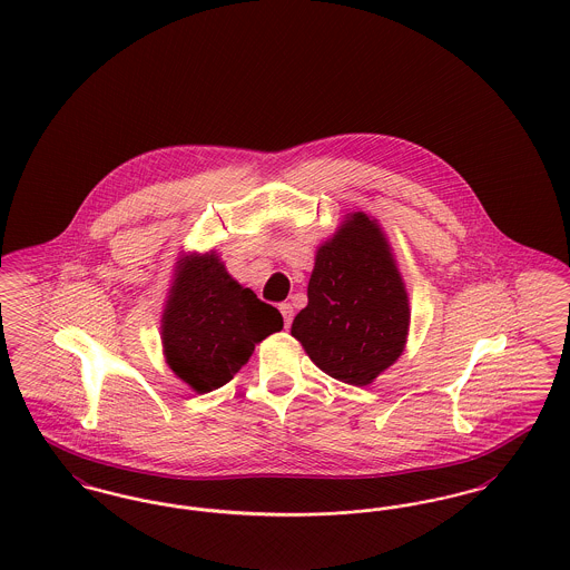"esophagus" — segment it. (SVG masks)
Instances as JSON below:
<instances>
[{
  "label": "esophagus",
  "mask_w": 570,
  "mask_h": 570,
  "mask_svg": "<svg viewBox=\"0 0 570 570\" xmlns=\"http://www.w3.org/2000/svg\"><path fill=\"white\" fill-rule=\"evenodd\" d=\"M279 312H282V316H284V325H286V327H291L293 316H295L293 305H291V303H282V305H279Z\"/></svg>",
  "instance_id": "esophagus-1"
}]
</instances>
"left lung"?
<instances>
[{"mask_svg": "<svg viewBox=\"0 0 570 570\" xmlns=\"http://www.w3.org/2000/svg\"><path fill=\"white\" fill-rule=\"evenodd\" d=\"M409 323V295L387 236L366 213H348L316 249L307 305L291 334L325 374L364 387L396 364Z\"/></svg>", "mask_w": 570, "mask_h": 570, "instance_id": "1", "label": "left lung"}]
</instances>
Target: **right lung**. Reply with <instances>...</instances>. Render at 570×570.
<instances>
[{"label":"right lung","instance_id":"right-lung-1","mask_svg":"<svg viewBox=\"0 0 570 570\" xmlns=\"http://www.w3.org/2000/svg\"><path fill=\"white\" fill-rule=\"evenodd\" d=\"M282 327V314L243 288L215 249L176 261L161 344L166 364L194 392L206 394L233 381L254 346Z\"/></svg>","mask_w":570,"mask_h":570}]
</instances>
